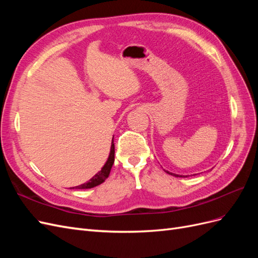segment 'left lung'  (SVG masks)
I'll return each mask as SVG.
<instances>
[{
    "label": "left lung",
    "instance_id": "1",
    "mask_svg": "<svg viewBox=\"0 0 258 258\" xmlns=\"http://www.w3.org/2000/svg\"><path fill=\"white\" fill-rule=\"evenodd\" d=\"M167 173H169V174H171V175H174V176H177L178 177V175L177 174H173V173H170V172H168V171H167ZM179 176H181V175H179ZM187 177V176H186Z\"/></svg>",
    "mask_w": 258,
    "mask_h": 258
}]
</instances>
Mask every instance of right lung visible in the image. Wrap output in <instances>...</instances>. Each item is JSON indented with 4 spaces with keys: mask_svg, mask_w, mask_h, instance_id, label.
I'll return each mask as SVG.
<instances>
[{
    "mask_svg": "<svg viewBox=\"0 0 258 258\" xmlns=\"http://www.w3.org/2000/svg\"><path fill=\"white\" fill-rule=\"evenodd\" d=\"M114 155H115V146H114L113 140H112V146H111L110 156H108V159L105 162V165L103 166V168L101 169V171H99V172L95 176H93L92 178H90L87 183H84L82 185L73 187V188H76V189H87V188H92V187H96V186H98L100 184H102L105 181V179L108 177V175H110L111 169H112V166H113V163H114V158H115Z\"/></svg>",
    "mask_w": 258,
    "mask_h": 258,
    "instance_id": "add662e5",
    "label": "right lung"
}]
</instances>
